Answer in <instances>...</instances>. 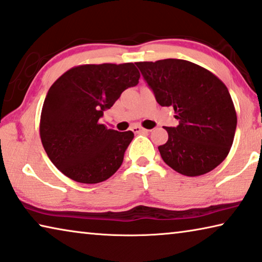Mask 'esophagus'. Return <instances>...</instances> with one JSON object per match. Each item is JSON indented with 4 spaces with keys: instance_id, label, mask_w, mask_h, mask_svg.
<instances>
[{
    "instance_id": "34e87169",
    "label": "esophagus",
    "mask_w": 262,
    "mask_h": 262,
    "mask_svg": "<svg viewBox=\"0 0 262 262\" xmlns=\"http://www.w3.org/2000/svg\"><path fill=\"white\" fill-rule=\"evenodd\" d=\"M132 130L135 133V134H141V133H148V132H150L149 129H146V128H143V127H141V126H134L132 128Z\"/></svg>"
}]
</instances>
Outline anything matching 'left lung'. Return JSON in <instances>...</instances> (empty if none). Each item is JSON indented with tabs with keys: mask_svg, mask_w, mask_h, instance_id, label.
Instances as JSON below:
<instances>
[{
	"mask_svg": "<svg viewBox=\"0 0 262 262\" xmlns=\"http://www.w3.org/2000/svg\"><path fill=\"white\" fill-rule=\"evenodd\" d=\"M161 106L175 110L177 127L159 147L162 160L182 175L210 172L226 159L233 143L236 114L222 80L183 59L135 63Z\"/></svg>",
	"mask_w": 262,
	"mask_h": 262,
	"instance_id": "obj_1",
	"label": "left lung"
}]
</instances>
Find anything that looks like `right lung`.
<instances>
[{
	"label": "right lung",
	"mask_w": 262,
	"mask_h": 262,
	"mask_svg": "<svg viewBox=\"0 0 262 262\" xmlns=\"http://www.w3.org/2000/svg\"><path fill=\"white\" fill-rule=\"evenodd\" d=\"M139 79L133 63L80 65L50 87L40 115V140L49 159L65 176L95 184L121 167L134 134L107 129L99 119Z\"/></svg>",
	"instance_id": "obj_1"
}]
</instances>
